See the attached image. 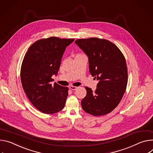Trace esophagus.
<instances>
[{
  "instance_id": "obj_1",
  "label": "esophagus",
  "mask_w": 153,
  "mask_h": 153,
  "mask_svg": "<svg viewBox=\"0 0 153 153\" xmlns=\"http://www.w3.org/2000/svg\"><path fill=\"white\" fill-rule=\"evenodd\" d=\"M69 88H70L71 90L74 91V90H76V89L78 88V87H76V86H71L69 87Z\"/></svg>"
}]
</instances>
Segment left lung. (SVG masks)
I'll list each match as a JSON object with an SVG mask.
<instances>
[{
  "instance_id": "1",
  "label": "left lung",
  "mask_w": 153,
  "mask_h": 153,
  "mask_svg": "<svg viewBox=\"0 0 153 153\" xmlns=\"http://www.w3.org/2000/svg\"><path fill=\"white\" fill-rule=\"evenodd\" d=\"M75 43L86 54L89 72L99 81L95 91L85 87L82 109L94 116L108 114L120 102L128 83L126 60L120 50L105 39H79Z\"/></svg>"
}]
</instances>
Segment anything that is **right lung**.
I'll return each instance as SVG.
<instances>
[{
	"label": "right lung",
	"mask_w": 153,
	"mask_h": 153,
	"mask_svg": "<svg viewBox=\"0 0 153 153\" xmlns=\"http://www.w3.org/2000/svg\"><path fill=\"white\" fill-rule=\"evenodd\" d=\"M74 41L56 37L41 39L25 55L21 69L22 88L32 105L42 113L52 114L64 108L69 89L51 82L58 72L65 48Z\"/></svg>",
	"instance_id": "add662e5"
}]
</instances>
